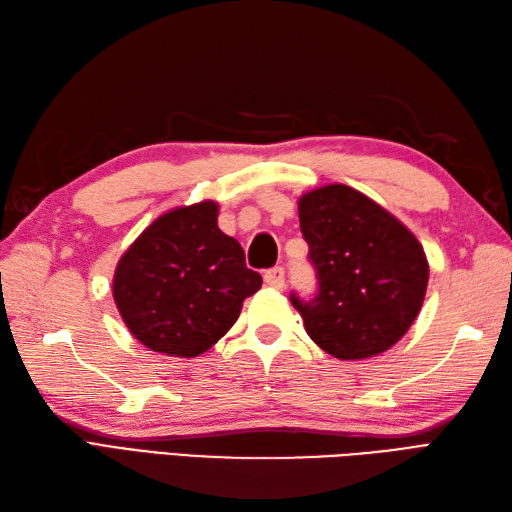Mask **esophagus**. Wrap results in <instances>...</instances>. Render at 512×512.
Masks as SVG:
<instances>
[{
    "instance_id": "1",
    "label": "esophagus",
    "mask_w": 512,
    "mask_h": 512,
    "mask_svg": "<svg viewBox=\"0 0 512 512\" xmlns=\"http://www.w3.org/2000/svg\"><path fill=\"white\" fill-rule=\"evenodd\" d=\"M264 281H266V286L275 288V290H281V288H284V284H286V273H284V268H281V266H275V268L266 270V273H264Z\"/></svg>"
}]
</instances>
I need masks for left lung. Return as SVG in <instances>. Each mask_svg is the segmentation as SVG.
<instances>
[{
	"mask_svg": "<svg viewBox=\"0 0 512 512\" xmlns=\"http://www.w3.org/2000/svg\"><path fill=\"white\" fill-rule=\"evenodd\" d=\"M319 295L290 301L310 339L341 361L387 352L416 321L429 284L422 244L396 215L347 184L299 198Z\"/></svg>",
	"mask_w": 512,
	"mask_h": 512,
	"instance_id": "1",
	"label": "left lung"
}]
</instances>
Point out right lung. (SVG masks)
Segmentation results:
<instances>
[{
	"label": "right lung",
	"instance_id": "1",
	"mask_svg": "<svg viewBox=\"0 0 512 512\" xmlns=\"http://www.w3.org/2000/svg\"><path fill=\"white\" fill-rule=\"evenodd\" d=\"M213 200L176 206L156 217L123 257L112 281L127 330L147 350L193 358L233 328L262 275L217 226Z\"/></svg>",
	"mask_w": 512,
	"mask_h": 512
}]
</instances>
